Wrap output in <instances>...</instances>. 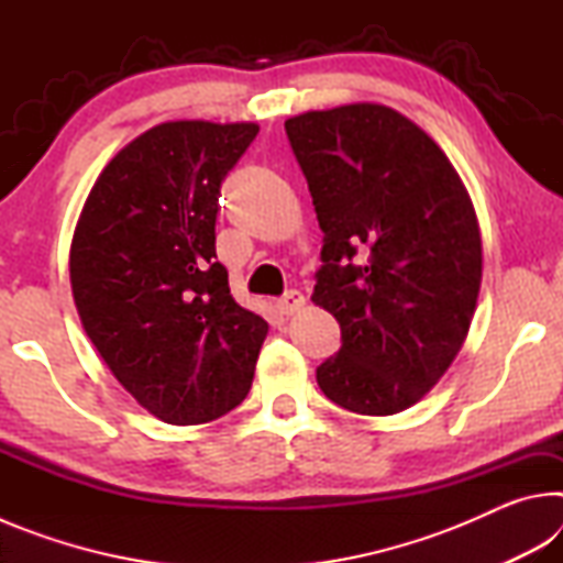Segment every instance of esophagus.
I'll list each match as a JSON object with an SVG mask.
<instances>
[{"label": "esophagus", "instance_id": "34e87169", "mask_svg": "<svg viewBox=\"0 0 563 563\" xmlns=\"http://www.w3.org/2000/svg\"><path fill=\"white\" fill-rule=\"evenodd\" d=\"M278 310L283 312V316H292V312H298L302 305H305V295L300 290H288L283 295V298H278Z\"/></svg>", "mask_w": 563, "mask_h": 563}]
</instances>
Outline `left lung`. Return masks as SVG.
Wrapping results in <instances>:
<instances>
[{"label": "left lung", "instance_id": "left-lung-1", "mask_svg": "<svg viewBox=\"0 0 563 563\" xmlns=\"http://www.w3.org/2000/svg\"><path fill=\"white\" fill-rule=\"evenodd\" d=\"M285 133L325 233L312 302L342 335L318 385L350 412H402L470 332L482 285L470 196L442 148L389 107L308 111Z\"/></svg>", "mask_w": 563, "mask_h": 563}]
</instances>
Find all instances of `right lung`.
<instances>
[{
	"label": "right lung",
	"instance_id": "add662e5",
	"mask_svg": "<svg viewBox=\"0 0 563 563\" xmlns=\"http://www.w3.org/2000/svg\"><path fill=\"white\" fill-rule=\"evenodd\" d=\"M255 136V123H158L109 161L74 231L81 325L113 377L168 424L241 405L268 335L216 261L221 184Z\"/></svg>",
	"mask_w": 563,
	"mask_h": 563
}]
</instances>
